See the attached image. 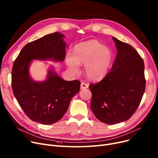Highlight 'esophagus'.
<instances>
[{
	"mask_svg": "<svg viewBox=\"0 0 158 158\" xmlns=\"http://www.w3.org/2000/svg\"><path fill=\"white\" fill-rule=\"evenodd\" d=\"M88 88V85L85 83V82H81V89H85Z\"/></svg>",
	"mask_w": 158,
	"mask_h": 158,
	"instance_id": "1",
	"label": "esophagus"
}]
</instances>
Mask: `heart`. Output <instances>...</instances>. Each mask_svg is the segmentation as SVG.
<instances>
[{"label": "heart", "mask_w": 158, "mask_h": 158, "mask_svg": "<svg viewBox=\"0 0 158 158\" xmlns=\"http://www.w3.org/2000/svg\"><path fill=\"white\" fill-rule=\"evenodd\" d=\"M113 58L112 52L97 41L92 40L77 45L74 54L69 55L66 63L74 72L78 64L85 65L86 76L94 81L100 80L108 72Z\"/></svg>", "instance_id": "heart-1"}]
</instances>
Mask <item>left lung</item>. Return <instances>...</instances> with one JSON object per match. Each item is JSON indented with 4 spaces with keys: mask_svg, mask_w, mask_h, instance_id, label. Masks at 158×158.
Segmentation results:
<instances>
[{
    "mask_svg": "<svg viewBox=\"0 0 158 158\" xmlns=\"http://www.w3.org/2000/svg\"><path fill=\"white\" fill-rule=\"evenodd\" d=\"M118 53L109 73L98 83L90 84V107L97 119L115 124L129 119L145 92L144 62L128 44L113 38Z\"/></svg>",
    "mask_w": 158,
    "mask_h": 158,
    "instance_id": "obj_1",
    "label": "left lung"
}]
</instances>
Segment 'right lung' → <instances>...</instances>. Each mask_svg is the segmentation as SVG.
<instances>
[{
    "instance_id": "right-lung-1",
    "label": "right lung",
    "mask_w": 158,
    "mask_h": 158,
    "mask_svg": "<svg viewBox=\"0 0 158 158\" xmlns=\"http://www.w3.org/2000/svg\"><path fill=\"white\" fill-rule=\"evenodd\" d=\"M64 35L56 32L27 44L16 58L11 73L13 94L21 108L32 121L48 125L59 121L67 111L72 97L79 92L81 82L66 81L48 70L47 79L33 81L29 73L33 60L64 61Z\"/></svg>"
}]
</instances>
